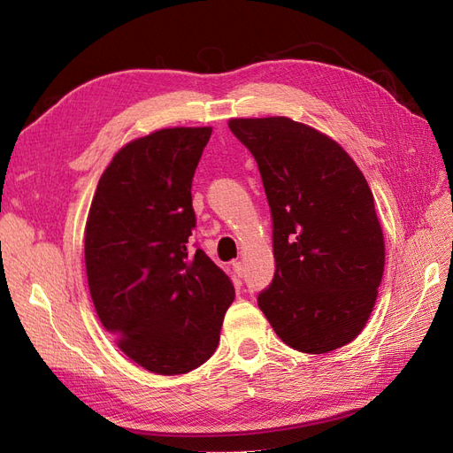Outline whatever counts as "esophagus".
<instances>
[{"label":"esophagus","instance_id":"esophagus-1","mask_svg":"<svg viewBox=\"0 0 453 453\" xmlns=\"http://www.w3.org/2000/svg\"><path fill=\"white\" fill-rule=\"evenodd\" d=\"M232 268H234V272H236V276H238V278H243L245 266H243L242 260H236V263H232Z\"/></svg>","mask_w":453,"mask_h":453}]
</instances>
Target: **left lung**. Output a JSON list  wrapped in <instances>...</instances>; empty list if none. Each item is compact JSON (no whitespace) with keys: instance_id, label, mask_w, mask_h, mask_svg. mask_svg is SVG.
<instances>
[{"instance_id":"obj_1","label":"left lung","mask_w":453,"mask_h":453,"mask_svg":"<svg viewBox=\"0 0 453 453\" xmlns=\"http://www.w3.org/2000/svg\"><path fill=\"white\" fill-rule=\"evenodd\" d=\"M251 150L272 213L276 272L257 303L303 353L349 344L372 313L386 265L374 196L328 135L287 117L230 119Z\"/></svg>"}]
</instances>
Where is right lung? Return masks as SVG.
<instances>
[{"label": "right lung", "instance_id": "right-lung-1", "mask_svg": "<svg viewBox=\"0 0 453 453\" xmlns=\"http://www.w3.org/2000/svg\"><path fill=\"white\" fill-rule=\"evenodd\" d=\"M211 128H164L122 147L102 173L85 230L96 313L155 374H185L219 344L234 285L190 243L195 170Z\"/></svg>", "mask_w": 453, "mask_h": 453}]
</instances>
